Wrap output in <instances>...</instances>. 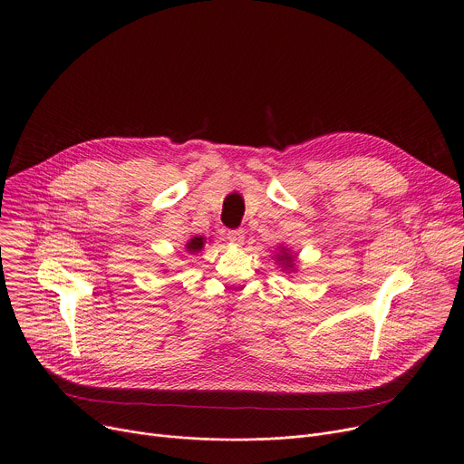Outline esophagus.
<instances>
[{
	"instance_id": "34e87169",
	"label": "esophagus",
	"mask_w": 464,
	"mask_h": 464,
	"mask_svg": "<svg viewBox=\"0 0 464 464\" xmlns=\"http://www.w3.org/2000/svg\"><path fill=\"white\" fill-rule=\"evenodd\" d=\"M226 240L229 244H235V246H240L244 242V231L242 229H233V231H227L226 233Z\"/></svg>"
}]
</instances>
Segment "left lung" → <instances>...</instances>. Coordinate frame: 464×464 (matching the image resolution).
Segmentation results:
<instances>
[{"label":"left lung","instance_id":"8db88e82","mask_svg":"<svg viewBox=\"0 0 464 464\" xmlns=\"http://www.w3.org/2000/svg\"><path fill=\"white\" fill-rule=\"evenodd\" d=\"M276 259L283 266V270H294V259H296V257H294L286 247L279 249V254L276 256Z\"/></svg>","mask_w":464,"mask_h":464}]
</instances>
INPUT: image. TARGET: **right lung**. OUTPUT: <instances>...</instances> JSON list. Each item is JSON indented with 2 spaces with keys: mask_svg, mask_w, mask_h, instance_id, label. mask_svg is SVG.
I'll return each mask as SVG.
<instances>
[{
  "mask_svg": "<svg viewBox=\"0 0 464 464\" xmlns=\"http://www.w3.org/2000/svg\"><path fill=\"white\" fill-rule=\"evenodd\" d=\"M203 242H205V238L203 237H192L188 242H187V251L188 254H196V251H199L201 247H203Z\"/></svg>",
  "mask_w": 464,
  "mask_h": 464,
  "instance_id": "obj_1",
  "label": "right lung"
}]
</instances>
